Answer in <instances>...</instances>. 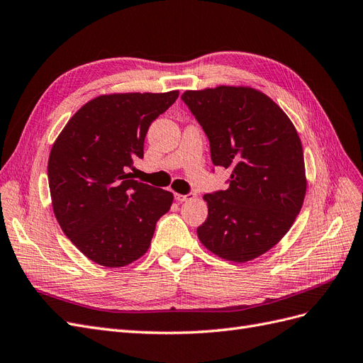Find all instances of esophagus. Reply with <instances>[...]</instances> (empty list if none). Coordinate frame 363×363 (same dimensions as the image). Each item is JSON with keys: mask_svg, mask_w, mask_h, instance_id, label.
<instances>
[{"mask_svg": "<svg viewBox=\"0 0 363 363\" xmlns=\"http://www.w3.org/2000/svg\"><path fill=\"white\" fill-rule=\"evenodd\" d=\"M175 196V200L177 201H188V200H192L194 196H195V194H192V192H189V194H186V195H183V194H175L174 195Z\"/></svg>", "mask_w": 363, "mask_h": 363, "instance_id": "1", "label": "esophagus"}]
</instances>
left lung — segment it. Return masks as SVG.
Instances as JSON below:
<instances>
[{"mask_svg":"<svg viewBox=\"0 0 363 363\" xmlns=\"http://www.w3.org/2000/svg\"><path fill=\"white\" fill-rule=\"evenodd\" d=\"M182 100L211 142L215 167L232 171L228 189L206 194L201 244L232 262L262 256L288 233L306 195L298 133L269 96L251 87L186 91Z\"/></svg>","mask_w":363,"mask_h":363,"instance_id":"obj_1","label":"left lung"}]
</instances>
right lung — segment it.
<instances>
[{
	"instance_id": "1",
	"label": "right lung",
	"mask_w": 363,
	"mask_h": 363,
	"mask_svg": "<svg viewBox=\"0 0 363 363\" xmlns=\"http://www.w3.org/2000/svg\"><path fill=\"white\" fill-rule=\"evenodd\" d=\"M179 98L112 94L86 103L65 125L48 159L52 211L83 255L107 268L144 256L174 195L130 179L147 131Z\"/></svg>"
}]
</instances>
